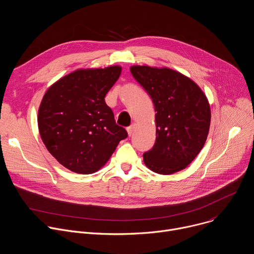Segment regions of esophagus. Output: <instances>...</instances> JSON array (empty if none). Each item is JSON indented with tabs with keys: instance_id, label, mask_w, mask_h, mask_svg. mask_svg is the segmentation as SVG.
<instances>
[{
	"instance_id": "obj_1",
	"label": "esophagus",
	"mask_w": 254,
	"mask_h": 254,
	"mask_svg": "<svg viewBox=\"0 0 254 254\" xmlns=\"http://www.w3.org/2000/svg\"><path fill=\"white\" fill-rule=\"evenodd\" d=\"M134 124H132L131 126H129L127 128V133H128V135L130 136L131 134H132V132H133V129H134Z\"/></svg>"
}]
</instances>
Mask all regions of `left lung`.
<instances>
[{
	"label": "left lung",
	"mask_w": 254,
	"mask_h": 254,
	"mask_svg": "<svg viewBox=\"0 0 254 254\" xmlns=\"http://www.w3.org/2000/svg\"><path fill=\"white\" fill-rule=\"evenodd\" d=\"M133 78L148 92L156 114V142L143 153V162L155 173L170 175L185 169L206 141L211 112L200 87L169 68L132 66Z\"/></svg>",
	"instance_id": "obj_1"
}]
</instances>
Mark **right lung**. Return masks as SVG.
<instances>
[{
	"mask_svg": "<svg viewBox=\"0 0 254 254\" xmlns=\"http://www.w3.org/2000/svg\"><path fill=\"white\" fill-rule=\"evenodd\" d=\"M121 72L120 66L77 70L46 91L38 113L39 132L49 153L70 171L96 172L127 138L104 100Z\"/></svg>",
	"mask_w": 254,
	"mask_h": 254,
	"instance_id": "obj_1",
	"label": "right lung"
}]
</instances>
